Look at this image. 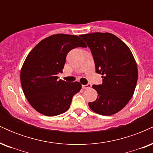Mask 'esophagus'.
Segmentation results:
<instances>
[{"label": "esophagus", "instance_id": "esophagus-1", "mask_svg": "<svg viewBox=\"0 0 153 153\" xmlns=\"http://www.w3.org/2000/svg\"><path fill=\"white\" fill-rule=\"evenodd\" d=\"M91 87V85L90 83H88L86 85H82V88L83 89H87V88H90Z\"/></svg>", "mask_w": 153, "mask_h": 153}]
</instances>
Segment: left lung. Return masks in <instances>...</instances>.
<instances>
[{
    "mask_svg": "<svg viewBox=\"0 0 153 153\" xmlns=\"http://www.w3.org/2000/svg\"><path fill=\"white\" fill-rule=\"evenodd\" d=\"M80 36L90 48L96 72L103 75L101 85H93L99 95L88 106L99 114H114L127 104L136 87L138 72L132 53L126 44L111 33Z\"/></svg>",
    "mask_w": 153,
    "mask_h": 153,
    "instance_id": "8db88e82",
    "label": "left lung"
}]
</instances>
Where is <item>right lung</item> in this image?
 Returning <instances> with one entry per match:
<instances>
[{"instance_id": "1", "label": "right lung", "mask_w": 153, "mask_h": 153, "mask_svg": "<svg viewBox=\"0 0 153 153\" xmlns=\"http://www.w3.org/2000/svg\"><path fill=\"white\" fill-rule=\"evenodd\" d=\"M86 47L78 36L58 34L44 39L29 52L21 71V83L28 101L39 113L54 117L70 108L81 84L59 80L57 74L62 73L70 51Z\"/></svg>"}]
</instances>
